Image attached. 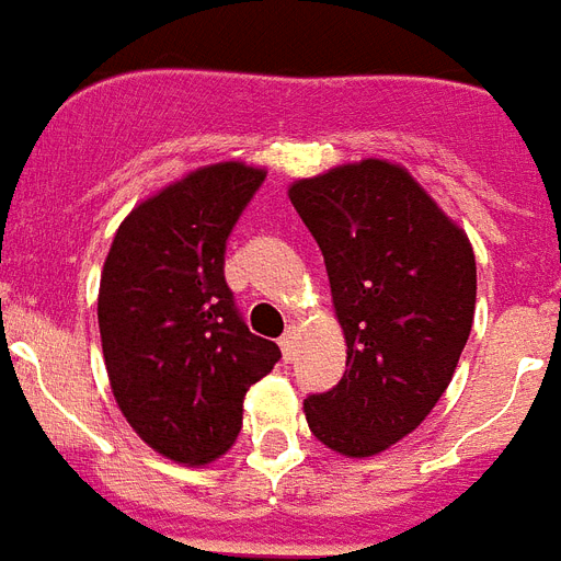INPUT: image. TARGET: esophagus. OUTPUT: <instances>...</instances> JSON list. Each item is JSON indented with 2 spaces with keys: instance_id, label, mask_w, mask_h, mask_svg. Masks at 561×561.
I'll return each instance as SVG.
<instances>
[{
  "instance_id": "1",
  "label": "esophagus",
  "mask_w": 561,
  "mask_h": 561,
  "mask_svg": "<svg viewBox=\"0 0 561 561\" xmlns=\"http://www.w3.org/2000/svg\"><path fill=\"white\" fill-rule=\"evenodd\" d=\"M279 348H282V357L288 359V363L296 357V331H288V334H282Z\"/></svg>"
}]
</instances>
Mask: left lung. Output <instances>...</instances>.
<instances>
[{"instance_id":"obj_1","label":"left lung","mask_w":561,"mask_h":561,"mask_svg":"<svg viewBox=\"0 0 561 561\" xmlns=\"http://www.w3.org/2000/svg\"><path fill=\"white\" fill-rule=\"evenodd\" d=\"M325 259L345 375L305 400L313 438L371 458L426 421L476 317V253L400 163H340L288 186Z\"/></svg>"}]
</instances>
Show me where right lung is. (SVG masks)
<instances>
[{"instance_id": "1", "label": "right lung", "mask_w": 561, "mask_h": 561, "mask_svg": "<svg viewBox=\"0 0 561 561\" xmlns=\"http://www.w3.org/2000/svg\"><path fill=\"white\" fill-rule=\"evenodd\" d=\"M267 172L198 167L144 198L100 273L98 322L117 409L154 453L204 467L236 444L244 394L282 357L225 282L227 236Z\"/></svg>"}]
</instances>
